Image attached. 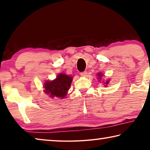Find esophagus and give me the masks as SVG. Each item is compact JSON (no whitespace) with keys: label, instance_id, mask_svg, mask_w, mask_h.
Returning <instances> with one entry per match:
<instances>
[{"label":"esophagus","instance_id":"obj_1","mask_svg":"<svg viewBox=\"0 0 150 150\" xmlns=\"http://www.w3.org/2000/svg\"><path fill=\"white\" fill-rule=\"evenodd\" d=\"M80 75H81V76H82V77H85L86 76H87V71L82 72V73H80Z\"/></svg>","mask_w":150,"mask_h":150}]
</instances>
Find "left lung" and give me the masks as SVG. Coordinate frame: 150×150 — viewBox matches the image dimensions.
<instances>
[{"mask_svg":"<svg viewBox=\"0 0 150 150\" xmlns=\"http://www.w3.org/2000/svg\"><path fill=\"white\" fill-rule=\"evenodd\" d=\"M96 75H97V79H98V81H100V82H101L100 80L102 79V77H104L103 73H98L97 74H96ZM102 82L103 83V85L105 86V87H108V85H109V83H110V79H107V80H106L105 81L103 80Z\"/></svg>","mask_w":150,"mask_h":150,"instance_id":"8db88e82","label":"left lung"}]
</instances>
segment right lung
I'll use <instances>...</instances> for the list:
<instances>
[{"label":"right lung","mask_w":150,"mask_h":150,"mask_svg":"<svg viewBox=\"0 0 150 150\" xmlns=\"http://www.w3.org/2000/svg\"><path fill=\"white\" fill-rule=\"evenodd\" d=\"M72 81V76L59 73L55 79L45 81L43 85L44 92L52 98H59L63 99L67 96Z\"/></svg>","instance_id":"add662e5"}]
</instances>
